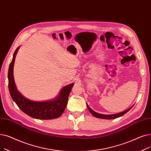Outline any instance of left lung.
Segmentation results:
<instances>
[{"label": "left lung", "instance_id": "left-lung-1", "mask_svg": "<svg viewBox=\"0 0 151 151\" xmlns=\"http://www.w3.org/2000/svg\"><path fill=\"white\" fill-rule=\"evenodd\" d=\"M87 107L88 109L89 110V111L90 112V113L93 115V116H95V117H97V118H99V119H116L117 117H119L120 116H124V115L125 114H126L127 112H128L129 111H130L132 108V107H130L128 109L124 111V112H120L119 114H113V115H104V114H99V113H97L95 111H94L93 110H92L90 107L88 106V104H87Z\"/></svg>", "mask_w": 151, "mask_h": 151}]
</instances>
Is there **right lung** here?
<instances>
[{
	"label": "right lung",
	"mask_w": 151,
	"mask_h": 151,
	"mask_svg": "<svg viewBox=\"0 0 151 151\" xmlns=\"http://www.w3.org/2000/svg\"><path fill=\"white\" fill-rule=\"evenodd\" d=\"M18 47L14 52L8 73L9 89L13 100L23 112L32 118L48 120L60 117L66 109L68 97L74 83L64 87L56 99L50 101L35 102L26 99L18 91L13 78V65Z\"/></svg>",
	"instance_id": "add662e5"
}]
</instances>
